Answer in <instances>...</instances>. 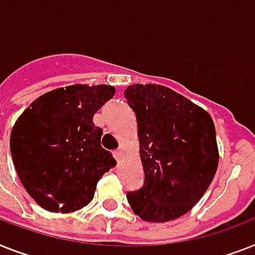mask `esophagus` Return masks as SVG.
Returning <instances> with one entry per match:
<instances>
[{
	"instance_id": "obj_1",
	"label": "esophagus",
	"mask_w": 255,
	"mask_h": 255,
	"mask_svg": "<svg viewBox=\"0 0 255 255\" xmlns=\"http://www.w3.org/2000/svg\"><path fill=\"white\" fill-rule=\"evenodd\" d=\"M113 154H114V157H115V160H117V161L121 160L122 156H123V153H122L121 149H118V150H114Z\"/></svg>"
}]
</instances>
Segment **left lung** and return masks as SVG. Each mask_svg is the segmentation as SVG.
I'll return each instance as SVG.
<instances>
[{
    "label": "left lung",
    "instance_id": "obj_1",
    "mask_svg": "<svg viewBox=\"0 0 255 255\" xmlns=\"http://www.w3.org/2000/svg\"><path fill=\"white\" fill-rule=\"evenodd\" d=\"M124 95L136 114L144 185L127 192L142 220L165 223L187 214L204 195L219 163L212 118L162 85H131Z\"/></svg>",
    "mask_w": 255,
    "mask_h": 255
}]
</instances>
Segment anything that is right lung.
<instances>
[{"label": "right lung", "mask_w": 255, "mask_h": 255, "mask_svg": "<svg viewBox=\"0 0 255 255\" xmlns=\"http://www.w3.org/2000/svg\"><path fill=\"white\" fill-rule=\"evenodd\" d=\"M114 95L110 85L65 86L39 97L18 118L10 152L22 185L41 208L63 214L84 208L117 165L93 123Z\"/></svg>", "instance_id": "right-lung-1"}]
</instances>
